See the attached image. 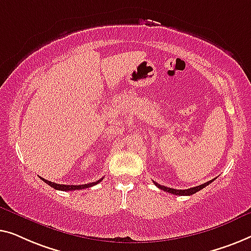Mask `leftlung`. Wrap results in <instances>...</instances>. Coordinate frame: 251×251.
Here are the masks:
<instances>
[{
    "instance_id": "1",
    "label": "left lung",
    "mask_w": 251,
    "mask_h": 251,
    "mask_svg": "<svg viewBox=\"0 0 251 251\" xmlns=\"http://www.w3.org/2000/svg\"><path fill=\"white\" fill-rule=\"evenodd\" d=\"M214 179H215V178H214ZM214 179H211V181H209V182L203 183V184H201V185L195 186V188H190V189H186V190H176V189L167 188V186H165V185H160V184H158V183H157V182H154V181H153V183H154V184H156V186H158V188H159V189L164 190V191L168 192V193H172V195H176V196H191V195H193V193H196V192H198V191H200L201 189L206 188L207 185H209L210 183L214 181Z\"/></svg>"
}]
</instances>
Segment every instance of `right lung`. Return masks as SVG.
Listing matches in <instances>:
<instances>
[{"label":"right lung","instance_id":"obj_1","mask_svg":"<svg viewBox=\"0 0 251 251\" xmlns=\"http://www.w3.org/2000/svg\"><path fill=\"white\" fill-rule=\"evenodd\" d=\"M42 181H44L47 184H49L52 188L55 189V190H61V191H73V190H82V189H86V188H90V186H93L95 184H98V183H100L102 179H99L97 182H93V183H89V184H82V185H65V184H56L54 182H50L48 181V179H45L43 177H40Z\"/></svg>","mask_w":251,"mask_h":251}]
</instances>
